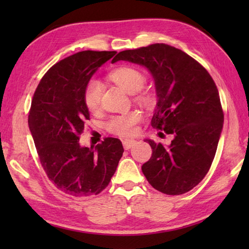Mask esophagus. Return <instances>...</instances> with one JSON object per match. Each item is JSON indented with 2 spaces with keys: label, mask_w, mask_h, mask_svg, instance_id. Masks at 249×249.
<instances>
[{
  "label": "esophagus",
  "mask_w": 249,
  "mask_h": 249,
  "mask_svg": "<svg viewBox=\"0 0 249 249\" xmlns=\"http://www.w3.org/2000/svg\"><path fill=\"white\" fill-rule=\"evenodd\" d=\"M122 143H123V146L125 150H129L131 146H134V144L136 143V141L133 139H125L122 141Z\"/></svg>",
  "instance_id": "esophagus-1"
}]
</instances>
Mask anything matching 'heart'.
I'll use <instances>...</instances> for the list:
<instances>
[{"label": "heart", "mask_w": 249, "mask_h": 249, "mask_svg": "<svg viewBox=\"0 0 249 249\" xmlns=\"http://www.w3.org/2000/svg\"><path fill=\"white\" fill-rule=\"evenodd\" d=\"M110 79L119 87L129 94H135L138 102L150 105L152 104V95L147 92L141 91L145 84V76L143 72L131 66H123L115 68L110 72ZM104 87L98 79L93 78L89 80L83 92V100L86 107L91 112H96L102 104ZM141 120V113L139 111H130V112L113 115L106 123V128L111 134L121 137L130 136L135 133L136 125Z\"/></svg>", "instance_id": "heart-1"}]
</instances>
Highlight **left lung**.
I'll list each match as a JSON object with an SVG mask.
<instances>
[{
    "mask_svg": "<svg viewBox=\"0 0 249 249\" xmlns=\"http://www.w3.org/2000/svg\"><path fill=\"white\" fill-rule=\"evenodd\" d=\"M120 60L151 71L158 97L151 125L174 136L170 145L146 139L152 156L142 172L158 192H189L209 172L223 129L224 111L213 78L192 56L166 44L121 51L112 63Z\"/></svg>",
    "mask_w": 249,
    "mask_h": 249,
    "instance_id": "8db88e82",
    "label": "left lung"
}]
</instances>
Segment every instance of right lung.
I'll use <instances>...</instances> for the list:
<instances>
[{
  "label": "right lung",
  "instance_id": "obj_1",
  "mask_svg": "<svg viewBox=\"0 0 249 249\" xmlns=\"http://www.w3.org/2000/svg\"><path fill=\"white\" fill-rule=\"evenodd\" d=\"M115 53L86 50L65 57L45 73L32 98L29 127L39 161L56 188L72 197L102 193L123 155L116 138H105L95 150L79 144L89 120L84 88Z\"/></svg>",
  "mask_w": 249,
  "mask_h": 249
}]
</instances>
